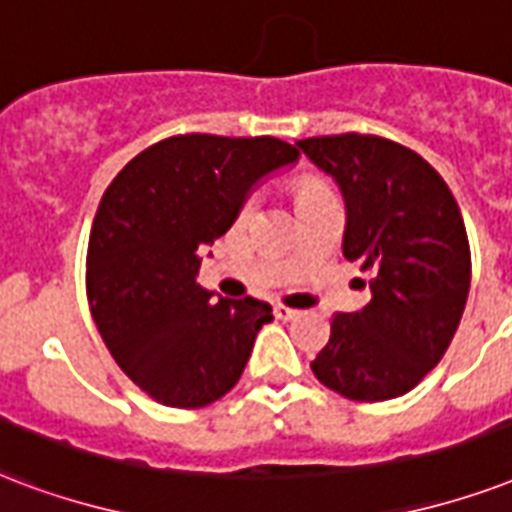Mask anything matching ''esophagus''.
<instances>
[{"label": "esophagus", "mask_w": 512, "mask_h": 512, "mask_svg": "<svg viewBox=\"0 0 512 512\" xmlns=\"http://www.w3.org/2000/svg\"><path fill=\"white\" fill-rule=\"evenodd\" d=\"M273 314H276V319H284V322H287V319H295L300 314L298 308H290V306H284V303H279V306L273 308Z\"/></svg>", "instance_id": "obj_1"}]
</instances>
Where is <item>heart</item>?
Returning <instances> with one entry per match:
<instances>
[{
    "label": "heart",
    "mask_w": 512,
    "mask_h": 512,
    "mask_svg": "<svg viewBox=\"0 0 512 512\" xmlns=\"http://www.w3.org/2000/svg\"><path fill=\"white\" fill-rule=\"evenodd\" d=\"M327 193H333V190H330V185H327L322 177H317V174H306V177L300 179V201L314 198V195H327ZM255 209H257V195H249L247 201H244V206H241V217L247 220V217H252Z\"/></svg>",
    "instance_id": "b5f03b06"
}]
</instances>
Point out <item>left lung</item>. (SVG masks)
Listing matches in <instances>:
<instances>
[{
    "label": "left lung",
    "instance_id": "left-lung-1",
    "mask_svg": "<svg viewBox=\"0 0 512 512\" xmlns=\"http://www.w3.org/2000/svg\"><path fill=\"white\" fill-rule=\"evenodd\" d=\"M346 201L343 255L370 273V303L335 314L314 376L357 403L411 392L435 368L470 292V241L446 179L419 152L373 134L300 139Z\"/></svg>",
    "mask_w": 512,
    "mask_h": 512
}]
</instances>
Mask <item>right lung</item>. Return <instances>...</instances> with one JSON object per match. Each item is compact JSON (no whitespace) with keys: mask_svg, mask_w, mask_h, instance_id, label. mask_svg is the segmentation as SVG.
Segmentation results:
<instances>
[{"mask_svg":"<svg viewBox=\"0 0 512 512\" xmlns=\"http://www.w3.org/2000/svg\"><path fill=\"white\" fill-rule=\"evenodd\" d=\"M298 158L273 136L179 134L128 161L101 195L85 290L120 370L169 408H204L236 386L263 300L220 298L195 282L201 249L236 222L257 179Z\"/></svg>","mask_w":512,"mask_h":512,"instance_id":"1","label":"right lung"}]
</instances>
